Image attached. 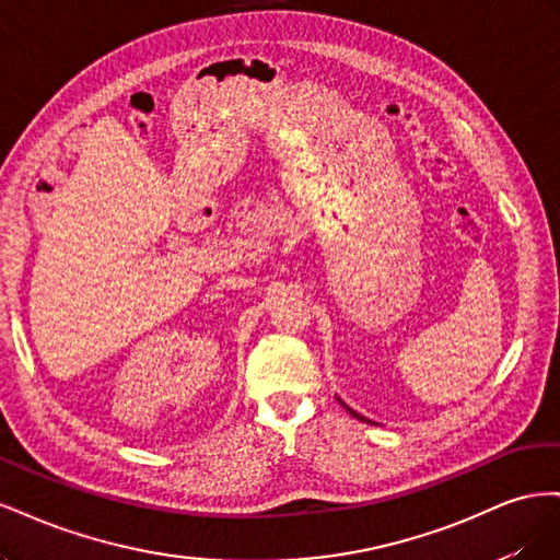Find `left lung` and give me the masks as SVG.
Segmentation results:
<instances>
[{"label":"left lung","instance_id":"obj_1","mask_svg":"<svg viewBox=\"0 0 560 560\" xmlns=\"http://www.w3.org/2000/svg\"><path fill=\"white\" fill-rule=\"evenodd\" d=\"M343 406H346V404H343ZM346 409H348V406H346ZM348 413H350V416H354V418H358V420H366L364 416H360V413H354L352 409H348ZM366 422H369V420H366Z\"/></svg>","mask_w":560,"mask_h":560}]
</instances>
